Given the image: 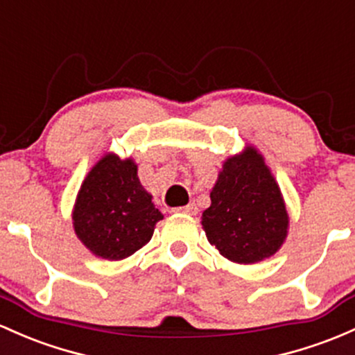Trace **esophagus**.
<instances>
[{"label":"esophagus","mask_w":355,"mask_h":355,"mask_svg":"<svg viewBox=\"0 0 355 355\" xmlns=\"http://www.w3.org/2000/svg\"><path fill=\"white\" fill-rule=\"evenodd\" d=\"M173 212H182V214H189V216H196V214L198 212V209L196 204H189V205H184V207L173 209Z\"/></svg>","instance_id":"obj_1"}]
</instances>
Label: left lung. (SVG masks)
<instances>
[{
  "instance_id": "1",
  "label": "left lung",
  "mask_w": 355,
  "mask_h": 355,
  "mask_svg": "<svg viewBox=\"0 0 355 355\" xmlns=\"http://www.w3.org/2000/svg\"><path fill=\"white\" fill-rule=\"evenodd\" d=\"M202 225L209 243L234 263H258L282 246L288 229L285 202L254 148L224 163Z\"/></svg>"
}]
</instances>
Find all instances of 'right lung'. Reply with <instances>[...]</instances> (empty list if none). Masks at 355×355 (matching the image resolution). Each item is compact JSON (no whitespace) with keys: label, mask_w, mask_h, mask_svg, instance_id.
Returning a JSON list of instances; mask_svg holds the SVG:
<instances>
[{"label":"right lung","mask_w":355,"mask_h":355,"mask_svg":"<svg viewBox=\"0 0 355 355\" xmlns=\"http://www.w3.org/2000/svg\"><path fill=\"white\" fill-rule=\"evenodd\" d=\"M133 159L107 155L89 171L73 209L79 239L104 259L128 258L153 236L163 219L139 184Z\"/></svg>","instance_id":"add662e5"}]
</instances>
